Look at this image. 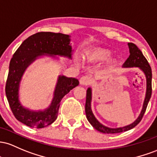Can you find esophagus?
Masks as SVG:
<instances>
[{
    "label": "esophagus",
    "instance_id": "obj_1",
    "mask_svg": "<svg viewBox=\"0 0 157 157\" xmlns=\"http://www.w3.org/2000/svg\"><path fill=\"white\" fill-rule=\"evenodd\" d=\"M79 82H80V84H82V85H88V84H90V79L87 75H84V76H82V78H80V80H79Z\"/></svg>",
    "mask_w": 157,
    "mask_h": 157
}]
</instances>
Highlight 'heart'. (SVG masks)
<instances>
[{"instance_id":"1","label":"heart","mask_w":157,"mask_h":157,"mask_svg":"<svg viewBox=\"0 0 157 157\" xmlns=\"http://www.w3.org/2000/svg\"><path fill=\"white\" fill-rule=\"evenodd\" d=\"M113 56V52L109 49L101 48H93L92 50L87 51L84 53V58L87 61L91 63H99L101 61H105L110 59ZM117 67V61L115 60H111L107 65V69L112 70L115 69Z\"/></svg>"}]
</instances>
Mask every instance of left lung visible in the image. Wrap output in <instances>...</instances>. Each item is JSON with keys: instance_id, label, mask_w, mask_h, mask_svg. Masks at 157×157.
Instances as JSON below:
<instances>
[{"instance_id": "1", "label": "left lung", "mask_w": 157, "mask_h": 157, "mask_svg": "<svg viewBox=\"0 0 157 157\" xmlns=\"http://www.w3.org/2000/svg\"><path fill=\"white\" fill-rule=\"evenodd\" d=\"M128 47H129L130 56L126 60L125 62L123 64V67L125 68H132L136 67L139 69L142 73H144L146 79V92L145 99H144L143 105H142V108L141 110L140 114L139 115L138 118L133 121L131 124H128V125L119 127V128H110L104 125L99 121L96 119L94 116L91 109V101H92V88L88 87L87 90V97H86V104H85V113L86 117L88 121L90 123V124L98 131L101 132L103 133H121V132H125L132 129L136 127L140 121L142 120L143 117L144 113H145L146 108H147V104L150 101V98L151 96V93H152V85H151V82H152V71L151 68L147 62V59H145V56H143L142 52L138 47L136 46L134 44L129 43L128 44Z\"/></svg>"}]
</instances>
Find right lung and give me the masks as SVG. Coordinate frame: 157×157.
Instances as JSON below:
<instances>
[{"label":"right lung","instance_id":"right-lung-1","mask_svg":"<svg viewBox=\"0 0 157 157\" xmlns=\"http://www.w3.org/2000/svg\"><path fill=\"white\" fill-rule=\"evenodd\" d=\"M70 37L51 32L36 33L24 40L12 56L6 84V98L15 117L26 126L43 128L53 123L57 119L61 99L79 84L75 78L59 75L50 105L44 110H34L24 107L19 98L23 75L35 61L45 57L59 60L58 56L72 59L73 50Z\"/></svg>","mask_w":157,"mask_h":157}]
</instances>
